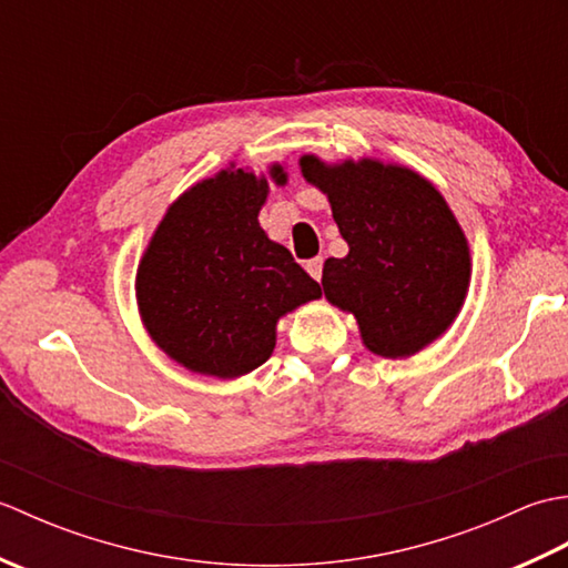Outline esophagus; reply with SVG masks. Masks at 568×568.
<instances>
[{
	"instance_id": "esophagus-1",
	"label": "esophagus",
	"mask_w": 568,
	"mask_h": 568,
	"mask_svg": "<svg viewBox=\"0 0 568 568\" xmlns=\"http://www.w3.org/2000/svg\"><path fill=\"white\" fill-rule=\"evenodd\" d=\"M322 265H324V258L322 256H317V258H310L307 263H305V268H307V273L315 277V281H320L322 277Z\"/></svg>"
}]
</instances>
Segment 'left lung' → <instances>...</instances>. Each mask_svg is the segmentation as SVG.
<instances>
[{"label": "left lung", "instance_id": "left-lung-1", "mask_svg": "<svg viewBox=\"0 0 568 568\" xmlns=\"http://www.w3.org/2000/svg\"><path fill=\"white\" fill-rule=\"evenodd\" d=\"M303 175L327 192L348 244L327 258V300L354 312L373 354L403 358L454 322L468 287V246L444 197L407 168L346 161L327 168L305 155Z\"/></svg>", "mask_w": 568, "mask_h": 568}]
</instances>
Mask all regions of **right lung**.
<instances>
[{
    "instance_id": "add662e5",
    "label": "right lung",
    "mask_w": 568,
    "mask_h": 568,
    "mask_svg": "<svg viewBox=\"0 0 568 568\" xmlns=\"http://www.w3.org/2000/svg\"><path fill=\"white\" fill-rule=\"evenodd\" d=\"M271 175L281 183L283 171ZM268 183L224 171L190 187L155 229L136 275L153 342L190 371L236 378L268 361L275 322L322 295L293 253L265 236Z\"/></svg>"
}]
</instances>
